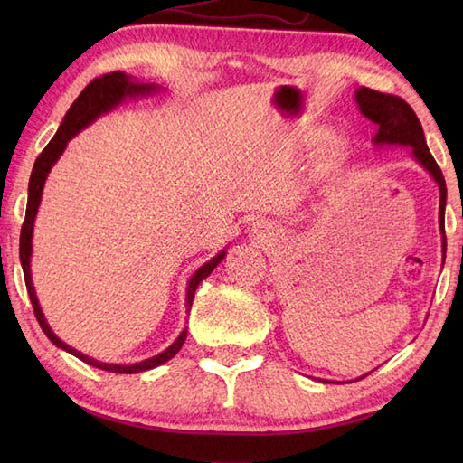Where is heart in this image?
<instances>
[{
    "label": "heart",
    "instance_id": "1",
    "mask_svg": "<svg viewBox=\"0 0 463 463\" xmlns=\"http://www.w3.org/2000/svg\"><path fill=\"white\" fill-rule=\"evenodd\" d=\"M318 139H320L318 133H312L308 137V141H312V143L318 141ZM340 155H342V149H340L338 143L328 145L326 149H324V153H322V166H324V169H332V166L340 161Z\"/></svg>",
    "mask_w": 463,
    "mask_h": 463
}]
</instances>
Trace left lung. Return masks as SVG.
<instances>
[{
    "instance_id": "8db88e82",
    "label": "left lung",
    "mask_w": 463,
    "mask_h": 463,
    "mask_svg": "<svg viewBox=\"0 0 463 463\" xmlns=\"http://www.w3.org/2000/svg\"><path fill=\"white\" fill-rule=\"evenodd\" d=\"M356 101L360 105V111L364 117H368L370 121L376 123L378 133L373 137V141L378 145H408L414 149L416 159L426 166L430 175L434 176L439 186V229L444 234V254H446V181L441 169L438 166L436 159L431 156L424 129L416 117L414 109L402 99L398 95L380 93L368 90V87H360L356 91Z\"/></svg>"
}]
</instances>
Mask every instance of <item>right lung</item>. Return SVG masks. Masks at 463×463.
I'll list each match as a JSON object with an SVG mask.
<instances>
[{"label":"right lung","instance_id":"1","mask_svg":"<svg viewBox=\"0 0 463 463\" xmlns=\"http://www.w3.org/2000/svg\"><path fill=\"white\" fill-rule=\"evenodd\" d=\"M156 87L149 85V83H133L129 80V75H125L121 71H113V73H105L101 77H95V80L85 87V90L80 93V97L73 101V105L69 107V111L65 113V119L63 123L59 125V129L55 133V137L45 149L39 153L37 161L33 165V171H32V179H29V193H27V211H25V221L22 226V237H19V260H22V269H24V277H25V287H27V294H29V300H32V307L35 312V318L39 322V326L45 332V336L52 340L55 346L63 348L67 352H71L73 356H77L80 360L91 364V366L105 370V372H115V373H135V372H145V370H151L155 366H159V364L171 360L176 352L181 350L183 342L186 338V330L181 332V336L175 340L173 346L166 348L165 352H161L159 356H153L149 360H143L139 364H131V366H119V364H103V362H97L83 356L81 352L73 350L71 346H67L65 342L59 340L55 334L49 328V324L43 318V312L39 308V302L35 297V290H33V284H32V274H29V257H32V232H33V221H35V214H37V206L39 201H42V191H43V183L47 179V173L52 171L53 163L61 156L63 149L67 146V141L80 133L83 127L90 125L93 119H97L101 113L109 111L111 107H115L119 101H123L125 97H133V95H141V93H151L155 91ZM224 259V252H221L219 257H214L213 260H209L206 264L196 270L193 274V279L189 282V288H186V308L191 310V304L194 298V290L199 287V282L203 279L209 277L213 272V269ZM186 310V312H189Z\"/></svg>","mask_w":463,"mask_h":463}]
</instances>
